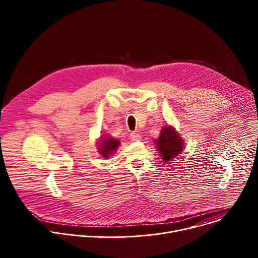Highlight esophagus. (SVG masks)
<instances>
[{"mask_svg": "<svg viewBox=\"0 0 258 258\" xmlns=\"http://www.w3.org/2000/svg\"><path fill=\"white\" fill-rule=\"evenodd\" d=\"M130 140H131L132 142H138V141H141V140H142V137H141L139 134H137V133H131V135H130Z\"/></svg>", "mask_w": 258, "mask_h": 258, "instance_id": "34e87169", "label": "esophagus"}]
</instances>
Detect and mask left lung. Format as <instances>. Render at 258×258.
Returning <instances> with one entry per match:
<instances>
[{"instance_id": "8db88e82", "label": "left lung", "mask_w": 258, "mask_h": 258, "mask_svg": "<svg viewBox=\"0 0 258 258\" xmlns=\"http://www.w3.org/2000/svg\"><path fill=\"white\" fill-rule=\"evenodd\" d=\"M156 150L165 164H169L178 154L183 151V139L172 125H165L161 128L158 139L154 140Z\"/></svg>"}]
</instances>
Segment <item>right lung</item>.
I'll return each instance as SVG.
<instances>
[{
	"instance_id": "1",
	"label": "right lung",
	"mask_w": 258,
	"mask_h": 258,
	"mask_svg": "<svg viewBox=\"0 0 258 258\" xmlns=\"http://www.w3.org/2000/svg\"><path fill=\"white\" fill-rule=\"evenodd\" d=\"M120 145L119 140L111 136H101L97 142V149L100 155L103 158L108 159L110 156L113 155Z\"/></svg>"
}]
</instances>
